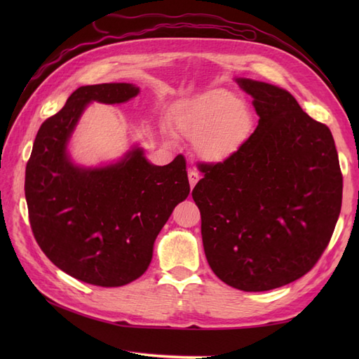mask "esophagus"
Instances as JSON below:
<instances>
[{
    "instance_id": "obj_1",
    "label": "esophagus",
    "mask_w": 359,
    "mask_h": 359,
    "mask_svg": "<svg viewBox=\"0 0 359 359\" xmlns=\"http://www.w3.org/2000/svg\"><path fill=\"white\" fill-rule=\"evenodd\" d=\"M199 173L196 172V169H189V182H190V187L193 189L194 186H196V182L199 181Z\"/></svg>"
}]
</instances>
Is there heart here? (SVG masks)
I'll return each instance as SVG.
<instances>
[{
    "label": "heart",
    "instance_id": "obj_1",
    "mask_svg": "<svg viewBox=\"0 0 359 359\" xmlns=\"http://www.w3.org/2000/svg\"><path fill=\"white\" fill-rule=\"evenodd\" d=\"M181 132L190 139H202L201 149L208 158L233 154L253 130V115L229 91L217 90L191 103L178 118Z\"/></svg>",
    "mask_w": 359,
    "mask_h": 359
}]
</instances>
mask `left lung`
Returning a JSON list of instances; mask_svg holds the SVG:
<instances>
[{
    "instance_id": "obj_1",
    "label": "left lung",
    "mask_w": 359,
    "mask_h": 359,
    "mask_svg": "<svg viewBox=\"0 0 359 359\" xmlns=\"http://www.w3.org/2000/svg\"><path fill=\"white\" fill-rule=\"evenodd\" d=\"M238 83L253 97L257 127L223 161L202 163L191 196L214 274L235 289L264 292L318 264L339 220L343 175L331 130L290 93Z\"/></svg>"
}]
</instances>
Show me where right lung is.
I'll return each mask as SVG.
<instances>
[{
  "instance_id": "1",
  "label": "right lung",
  "mask_w": 359,
  "mask_h": 359,
  "mask_svg": "<svg viewBox=\"0 0 359 359\" xmlns=\"http://www.w3.org/2000/svg\"><path fill=\"white\" fill-rule=\"evenodd\" d=\"M132 83L86 85L39 128L25 169L32 235L53 265L83 283L124 286L142 276L173 208L189 196L186 158L149 165L135 149L103 169L73 166L66 144L90 102L123 103Z\"/></svg>"
}]
</instances>
